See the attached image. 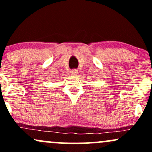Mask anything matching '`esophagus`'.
<instances>
[{"label": "esophagus", "mask_w": 152, "mask_h": 152, "mask_svg": "<svg viewBox=\"0 0 152 152\" xmlns=\"http://www.w3.org/2000/svg\"><path fill=\"white\" fill-rule=\"evenodd\" d=\"M77 74H78V70H76V69H74V70L71 71V74L72 75V76H76Z\"/></svg>", "instance_id": "esophagus-1"}]
</instances>
